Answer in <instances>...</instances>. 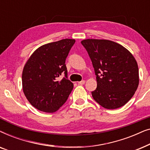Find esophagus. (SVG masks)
Returning a JSON list of instances; mask_svg holds the SVG:
<instances>
[{"label":"esophagus","mask_w":150,"mask_h":150,"mask_svg":"<svg viewBox=\"0 0 150 150\" xmlns=\"http://www.w3.org/2000/svg\"><path fill=\"white\" fill-rule=\"evenodd\" d=\"M78 83H79V85H84V84L85 83V81H80V82H78Z\"/></svg>","instance_id":"1"}]
</instances>
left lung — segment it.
I'll use <instances>...</instances> for the list:
<instances>
[{
    "mask_svg": "<svg viewBox=\"0 0 150 150\" xmlns=\"http://www.w3.org/2000/svg\"><path fill=\"white\" fill-rule=\"evenodd\" d=\"M81 44L91 59L97 80L93 98L102 107L125 105L137 91L139 76L133 55L122 45L106 40L88 39Z\"/></svg>",
    "mask_w": 150,
    "mask_h": 150,
    "instance_id": "obj_1",
    "label": "left lung"
}]
</instances>
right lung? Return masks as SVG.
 <instances>
[{
	"label": "right lung",
	"mask_w": 150,
	"mask_h": 150,
	"mask_svg": "<svg viewBox=\"0 0 150 150\" xmlns=\"http://www.w3.org/2000/svg\"><path fill=\"white\" fill-rule=\"evenodd\" d=\"M75 40L64 39L43 45L33 53L22 71L26 99L37 109L57 111L67 101L74 85L67 79L65 60ZM64 74L61 80L59 77Z\"/></svg>",
	"instance_id": "right-lung-1"
}]
</instances>
